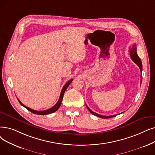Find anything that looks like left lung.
<instances>
[{"mask_svg":"<svg viewBox=\"0 0 155 155\" xmlns=\"http://www.w3.org/2000/svg\"><path fill=\"white\" fill-rule=\"evenodd\" d=\"M130 55L131 57V59H132V61L135 63L136 64H137V66L139 67V68L140 70V71L142 72V70H143V66H142V62H141V60L139 58V57L138 56L137 54V47H136V44H134L132 45V48L130 49ZM140 81L142 82V75H140ZM87 108L89 110V111L92 114L94 115H96L98 117H100L101 118H112L114 117H116L118 115H111V116H103V115H99V114L96 113H94V111H92L89 107L86 105Z\"/></svg>","mask_w":155,"mask_h":155,"instance_id":"obj_1","label":"left lung"}]
</instances>
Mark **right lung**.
I'll return each instance as SVG.
<instances>
[{
    "label": "right lung",
    "mask_w": 155,
    "mask_h": 155,
    "mask_svg": "<svg viewBox=\"0 0 155 155\" xmlns=\"http://www.w3.org/2000/svg\"><path fill=\"white\" fill-rule=\"evenodd\" d=\"M72 81H73V79H71V80H69V81H68V82H66V83L65 84V85L63 86V89H62V90H61V94H60V97H59V100H58V101L57 102V103H56L54 106L52 107H51V108H49V109H48V110H44V111H37V110H32V109L30 108V107L25 106L23 104L21 103V102L19 100L18 98H17V99H18V101L19 102L20 104H21V106H23V107H25V108H26L28 110H29L30 111H31V113H34V114H36V115H48V114H50V113H54V112L56 111L59 109V107H60V106H61V103H62V101H63V96H64V92H65V91L66 90V89L68 88V87L69 85L71 83Z\"/></svg>",
    "instance_id": "1"
}]
</instances>
